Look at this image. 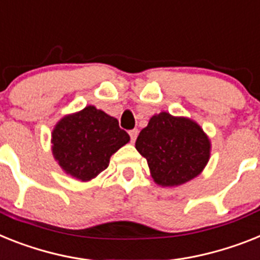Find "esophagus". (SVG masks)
I'll return each mask as SVG.
<instances>
[{
    "instance_id": "1",
    "label": "esophagus",
    "mask_w": 260,
    "mask_h": 260,
    "mask_svg": "<svg viewBox=\"0 0 260 260\" xmlns=\"http://www.w3.org/2000/svg\"><path fill=\"white\" fill-rule=\"evenodd\" d=\"M137 135H139V131H137V129H132V131H129L131 141H132V143H135V141H136V139H137Z\"/></svg>"
}]
</instances>
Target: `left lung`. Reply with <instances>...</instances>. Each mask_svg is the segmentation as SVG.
Here are the masks:
<instances>
[{"label": "left lung", "instance_id": "1", "mask_svg": "<svg viewBox=\"0 0 260 260\" xmlns=\"http://www.w3.org/2000/svg\"><path fill=\"white\" fill-rule=\"evenodd\" d=\"M136 149L147 158L154 182L172 187L202 173L210 158L211 143L194 120L160 112L141 129Z\"/></svg>", "mask_w": 260, "mask_h": 260}]
</instances>
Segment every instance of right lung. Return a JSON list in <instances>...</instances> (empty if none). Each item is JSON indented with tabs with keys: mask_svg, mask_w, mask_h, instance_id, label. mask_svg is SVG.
<instances>
[{
	"mask_svg": "<svg viewBox=\"0 0 260 260\" xmlns=\"http://www.w3.org/2000/svg\"><path fill=\"white\" fill-rule=\"evenodd\" d=\"M129 140L117 119L95 106H87L55 124L51 152L64 173L87 182L107 169L111 156Z\"/></svg>",
	"mask_w": 260,
	"mask_h": 260,
	"instance_id": "right-lung-1",
	"label": "right lung"
}]
</instances>
